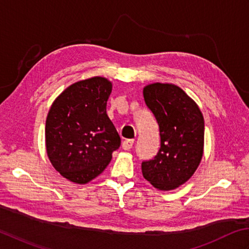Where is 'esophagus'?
Masks as SVG:
<instances>
[{"label":"esophagus","instance_id":"34e87169","mask_svg":"<svg viewBox=\"0 0 249 249\" xmlns=\"http://www.w3.org/2000/svg\"><path fill=\"white\" fill-rule=\"evenodd\" d=\"M134 144V140H125L123 142V149L124 150H130L132 148V146Z\"/></svg>","mask_w":249,"mask_h":249}]
</instances>
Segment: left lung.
Returning a JSON list of instances; mask_svg holds the SVG:
<instances>
[{
	"instance_id": "left-lung-1",
	"label": "left lung",
	"mask_w": 249,
	"mask_h": 249,
	"mask_svg": "<svg viewBox=\"0 0 249 249\" xmlns=\"http://www.w3.org/2000/svg\"><path fill=\"white\" fill-rule=\"evenodd\" d=\"M144 100L160 131V149L142 162V173L155 188L173 190L199 166L204 147V118L194 100L172 84L155 83L143 90Z\"/></svg>"
}]
</instances>
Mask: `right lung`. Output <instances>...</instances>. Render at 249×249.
Returning <instances> with one entry per match:
<instances>
[{
    "label": "right lung",
    "instance_id": "add662e5",
    "mask_svg": "<svg viewBox=\"0 0 249 249\" xmlns=\"http://www.w3.org/2000/svg\"><path fill=\"white\" fill-rule=\"evenodd\" d=\"M111 83L104 77L71 85L50 107L45 128L53 166L65 178L87 184L105 170L120 136L106 114Z\"/></svg>",
    "mask_w": 249,
    "mask_h": 249
}]
</instances>
